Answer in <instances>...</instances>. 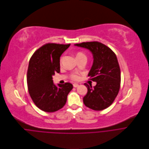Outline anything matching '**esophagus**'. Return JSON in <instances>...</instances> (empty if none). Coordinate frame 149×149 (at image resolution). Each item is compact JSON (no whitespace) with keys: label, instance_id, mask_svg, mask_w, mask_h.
<instances>
[{"label":"esophagus","instance_id":"1","mask_svg":"<svg viewBox=\"0 0 149 149\" xmlns=\"http://www.w3.org/2000/svg\"><path fill=\"white\" fill-rule=\"evenodd\" d=\"M78 86H79V85H78V84L75 83V84H73V86H74V87H75V88H77V87H78Z\"/></svg>","mask_w":149,"mask_h":149}]
</instances>
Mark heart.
Here are the masks:
<instances>
[{"label":"heart","instance_id":"1","mask_svg":"<svg viewBox=\"0 0 149 149\" xmlns=\"http://www.w3.org/2000/svg\"><path fill=\"white\" fill-rule=\"evenodd\" d=\"M85 56L81 52H78L77 53V57H78V56ZM71 78L74 80H78L79 79V76L77 75V74H72L71 75Z\"/></svg>","mask_w":149,"mask_h":149}]
</instances>
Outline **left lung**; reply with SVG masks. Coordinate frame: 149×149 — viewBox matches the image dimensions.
Wrapping results in <instances>:
<instances>
[{"label": "left lung", "instance_id": "1", "mask_svg": "<svg viewBox=\"0 0 149 149\" xmlns=\"http://www.w3.org/2000/svg\"><path fill=\"white\" fill-rule=\"evenodd\" d=\"M86 48L93 55V64L88 76L96 85L92 87L86 83L88 92L84 104L95 111L109 107L117 96L120 86V70L115 53L105 44L97 42H84L74 44Z\"/></svg>", "mask_w": 149, "mask_h": 149}]
</instances>
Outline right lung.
Here are the masks:
<instances>
[{"instance_id": "right-lung-1", "label": "right lung", "mask_w": 149, "mask_h": 149, "mask_svg": "<svg viewBox=\"0 0 149 149\" xmlns=\"http://www.w3.org/2000/svg\"><path fill=\"white\" fill-rule=\"evenodd\" d=\"M69 44L48 43L41 47L31 56L27 70V82L29 94L35 105L46 112H54L65 104L73 86L69 82L58 84L53 80L60 72V57Z\"/></svg>"}]
</instances>
